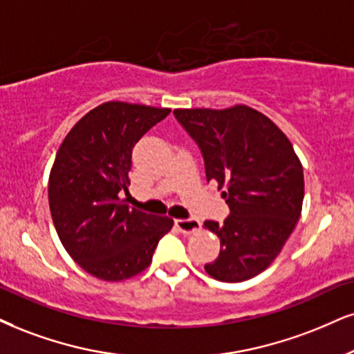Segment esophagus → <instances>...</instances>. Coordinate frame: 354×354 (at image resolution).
I'll return each mask as SVG.
<instances>
[{"mask_svg": "<svg viewBox=\"0 0 354 354\" xmlns=\"http://www.w3.org/2000/svg\"><path fill=\"white\" fill-rule=\"evenodd\" d=\"M200 221L197 218H185V220H176V226L182 231L184 234H190L194 231H197L200 228Z\"/></svg>", "mask_w": 354, "mask_h": 354, "instance_id": "1", "label": "esophagus"}]
</instances>
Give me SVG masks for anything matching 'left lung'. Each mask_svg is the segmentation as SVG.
I'll list each match as a JSON object with an SVG mask.
<instances>
[{
    "mask_svg": "<svg viewBox=\"0 0 354 354\" xmlns=\"http://www.w3.org/2000/svg\"><path fill=\"white\" fill-rule=\"evenodd\" d=\"M198 144L207 180L226 187L230 216L205 228L221 250L205 270L221 282H243L268 269L297 225L304 202V169L286 134L246 104L174 110Z\"/></svg>",
    "mask_w": 354,
    "mask_h": 354,
    "instance_id": "1",
    "label": "left lung"
}]
</instances>
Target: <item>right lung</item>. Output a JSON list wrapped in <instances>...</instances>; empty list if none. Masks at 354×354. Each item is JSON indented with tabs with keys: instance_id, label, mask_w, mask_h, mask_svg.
I'll return each instance as SVG.
<instances>
[{
	"instance_id": "obj_1",
	"label": "right lung",
	"mask_w": 354,
	"mask_h": 354,
	"mask_svg": "<svg viewBox=\"0 0 354 354\" xmlns=\"http://www.w3.org/2000/svg\"><path fill=\"white\" fill-rule=\"evenodd\" d=\"M169 108L106 102L68 131L49 176V207L65 251L106 282L124 281L151 264L174 220L126 205L133 147Z\"/></svg>"
}]
</instances>
